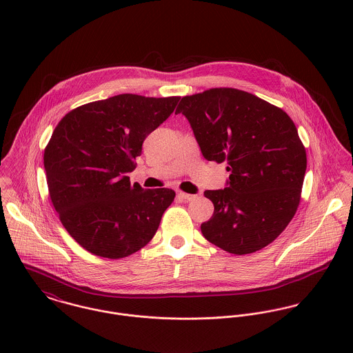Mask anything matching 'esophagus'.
Here are the masks:
<instances>
[{
    "label": "esophagus",
    "instance_id": "34e87169",
    "mask_svg": "<svg viewBox=\"0 0 353 353\" xmlns=\"http://www.w3.org/2000/svg\"><path fill=\"white\" fill-rule=\"evenodd\" d=\"M178 197L186 202L193 201V200L197 199V196H194V194H188V193H183V192H179V193H178Z\"/></svg>",
    "mask_w": 353,
    "mask_h": 353
}]
</instances>
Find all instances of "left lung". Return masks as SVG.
I'll list each match as a JSON object with an SVG mask.
<instances>
[{
	"instance_id": "left-lung-1",
	"label": "left lung",
	"mask_w": 353,
	"mask_h": 353,
	"mask_svg": "<svg viewBox=\"0 0 353 353\" xmlns=\"http://www.w3.org/2000/svg\"><path fill=\"white\" fill-rule=\"evenodd\" d=\"M182 112L202 156L227 161V188L206 190L213 216L201 224L203 238L236 255L272 243L301 202L305 150L294 121L281 108L235 88H212L185 97Z\"/></svg>"
}]
</instances>
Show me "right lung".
<instances>
[{
  "label": "right lung",
  "instance_id": "obj_1",
  "mask_svg": "<svg viewBox=\"0 0 353 353\" xmlns=\"http://www.w3.org/2000/svg\"><path fill=\"white\" fill-rule=\"evenodd\" d=\"M178 101L122 94L72 110L54 129L43 154L51 202L87 252L123 258L156 234L175 192L130 185L128 174Z\"/></svg>",
  "mask_w": 353,
  "mask_h": 353
}]
</instances>
